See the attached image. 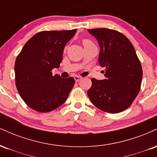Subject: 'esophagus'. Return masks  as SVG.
Masks as SVG:
<instances>
[{
    "label": "esophagus",
    "mask_w": 157,
    "mask_h": 157,
    "mask_svg": "<svg viewBox=\"0 0 157 157\" xmlns=\"http://www.w3.org/2000/svg\"><path fill=\"white\" fill-rule=\"evenodd\" d=\"M81 78H82V77H79V76H75V81H76V82H78L79 80H80Z\"/></svg>",
    "instance_id": "1"
}]
</instances>
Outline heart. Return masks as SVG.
<instances>
[{"label": "heart", "mask_w": 157, "mask_h": 157, "mask_svg": "<svg viewBox=\"0 0 157 157\" xmlns=\"http://www.w3.org/2000/svg\"><path fill=\"white\" fill-rule=\"evenodd\" d=\"M93 44L92 42H91V40H83V45L84 46H86V45H89V44Z\"/></svg>", "instance_id": "b5f03b06"}]
</instances>
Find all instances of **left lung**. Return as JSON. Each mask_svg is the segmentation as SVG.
<instances>
[{"mask_svg": "<svg viewBox=\"0 0 157 157\" xmlns=\"http://www.w3.org/2000/svg\"><path fill=\"white\" fill-rule=\"evenodd\" d=\"M98 41L99 63L105 67V80L91 79L88 96L94 105L105 112L125 111L137 96L141 87L142 69L131 41L116 30L88 29Z\"/></svg>", "mask_w": 157, "mask_h": 157, "instance_id": "8db88e82", "label": "left lung"}]
</instances>
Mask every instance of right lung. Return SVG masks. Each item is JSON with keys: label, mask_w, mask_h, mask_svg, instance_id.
Returning <instances> with one entry per match:
<instances>
[{"label": "right lung", "mask_w": 157, "mask_h": 157, "mask_svg": "<svg viewBox=\"0 0 157 157\" xmlns=\"http://www.w3.org/2000/svg\"><path fill=\"white\" fill-rule=\"evenodd\" d=\"M77 29L43 31L24 45L15 64L16 87L26 104L38 112H49L68 98L75 85L73 77L52 75L59 68L66 44Z\"/></svg>", "instance_id": "1"}]
</instances>
